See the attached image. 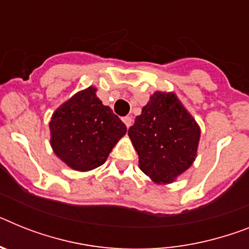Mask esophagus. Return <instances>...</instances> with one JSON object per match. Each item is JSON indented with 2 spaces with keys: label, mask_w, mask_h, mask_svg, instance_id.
Returning <instances> with one entry per match:
<instances>
[{
  "label": "esophagus",
  "mask_w": 249,
  "mask_h": 249,
  "mask_svg": "<svg viewBox=\"0 0 249 249\" xmlns=\"http://www.w3.org/2000/svg\"><path fill=\"white\" fill-rule=\"evenodd\" d=\"M123 121L126 125V128H130L131 124H133V118L131 116H125V118H123Z\"/></svg>",
  "instance_id": "1"
}]
</instances>
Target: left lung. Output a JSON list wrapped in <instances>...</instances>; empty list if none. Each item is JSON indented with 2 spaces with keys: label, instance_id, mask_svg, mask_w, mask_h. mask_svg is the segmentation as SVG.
I'll list each match as a JSON object with an SVG mask.
<instances>
[{
  "label": "left lung",
  "instance_id": "left-lung-1",
  "mask_svg": "<svg viewBox=\"0 0 249 249\" xmlns=\"http://www.w3.org/2000/svg\"><path fill=\"white\" fill-rule=\"evenodd\" d=\"M128 134L139 168L156 183H171L194 163L200 126L175 93L157 91Z\"/></svg>",
  "mask_w": 249,
  "mask_h": 249
}]
</instances>
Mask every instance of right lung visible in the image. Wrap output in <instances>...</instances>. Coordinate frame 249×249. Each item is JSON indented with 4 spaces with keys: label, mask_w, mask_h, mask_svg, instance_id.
Wrapping results in <instances>:
<instances>
[{
    "label": "right lung",
    "mask_w": 249,
    "mask_h": 249,
    "mask_svg": "<svg viewBox=\"0 0 249 249\" xmlns=\"http://www.w3.org/2000/svg\"><path fill=\"white\" fill-rule=\"evenodd\" d=\"M50 145L68 167L86 172L105 163L126 126L108 106L102 105L96 89L79 91L59 106L49 123Z\"/></svg>",
    "instance_id": "1"
}]
</instances>
